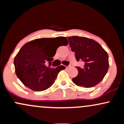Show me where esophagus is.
<instances>
[{"mask_svg":"<svg viewBox=\"0 0 124 124\" xmlns=\"http://www.w3.org/2000/svg\"><path fill=\"white\" fill-rule=\"evenodd\" d=\"M70 66H66V68H70Z\"/></svg>","mask_w":124,"mask_h":124,"instance_id":"1","label":"esophagus"}]
</instances>
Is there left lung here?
Listing matches in <instances>:
<instances>
[{"label":"left lung","mask_w":124,"mask_h":124,"mask_svg":"<svg viewBox=\"0 0 124 124\" xmlns=\"http://www.w3.org/2000/svg\"><path fill=\"white\" fill-rule=\"evenodd\" d=\"M71 49L75 52L76 61L84 63L82 68L76 66L78 76L72 79L74 83L84 87L99 84L106 76L109 68L108 55L100 44L90 38L68 37Z\"/></svg>","instance_id":"1"}]
</instances>
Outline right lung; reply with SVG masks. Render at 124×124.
<instances>
[{
  "label": "right lung",
  "mask_w": 124,
  "mask_h": 124,
  "mask_svg": "<svg viewBox=\"0 0 124 124\" xmlns=\"http://www.w3.org/2000/svg\"><path fill=\"white\" fill-rule=\"evenodd\" d=\"M60 41L68 44L66 37L38 38L21 47L15 58L14 65L17 76L25 86L33 91L45 90L53 85L58 73L65 66L51 68L57 48L55 44ZM49 63L47 66L46 64Z\"/></svg>",
  "instance_id": "obj_1"
}]
</instances>
